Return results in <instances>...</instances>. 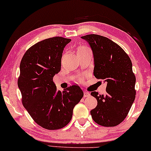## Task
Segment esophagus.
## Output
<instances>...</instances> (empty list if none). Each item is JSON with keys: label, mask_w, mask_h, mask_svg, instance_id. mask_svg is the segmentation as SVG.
Masks as SVG:
<instances>
[{"label": "esophagus", "mask_w": 151, "mask_h": 151, "mask_svg": "<svg viewBox=\"0 0 151 151\" xmlns=\"http://www.w3.org/2000/svg\"><path fill=\"white\" fill-rule=\"evenodd\" d=\"M90 96V94H89V93H88V92H87V91H85V92H84V97H85V98H87V97H89Z\"/></svg>", "instance_id": "1"}]
</instances>
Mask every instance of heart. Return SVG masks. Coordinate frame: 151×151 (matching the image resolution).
Instances as JSON below:
<instances>
[{"instance_id": "obj_1", "label": "heart", "mask_w": 151, "mask_h": 151, "mask_svg": "<svg viewBox=\"0 0 151 151\" xmlns=\"http://www.w3.org/2000/svg\"><path fill=\"white\" fill-rule=\"evenodd\" d=\"M83 49H86V48H84V47H81V48H79V50H83Z\"/></svg>"}]
</instances>
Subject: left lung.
<instances>
[{
    "mask_svg": "<svg viewBox=\"0 0 151 151\" xmlns=\"http://www.w3.org/2000/svg\"><path fill=\"white\" fill-rule=\"evenodd\" d=\"M81 38L92 50L93 75L107 83L105 94L91 93L98 103L90 114L99 125L116 126L126 119L135 99L136 78L132 62L118 44L107 37L91 34Z\"/></svg>",
    "mask_w": 151,
    "mask_h": 151,
    "instance_id": "left-lung-1",
    "label": "left lung"
}]
</instances>
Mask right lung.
<instances>
[{"label":"right lung","mask_w":151,"mask_h":151,"mask_svg":"<svg viewBox=\"0 0 151 151\" xmlns=\"http://www.w3.org/2000/svg\"><path fill=\"white\" fill-rule=\"evenodd\" d=\"M71 41L62 37L41 41L25 52L20 64L18 87L23 106L33 120L47 130L66 126L84 95L78 85L58 91L52 80L61 69L64 47Z\"/></svg>","instance_id":"add662e5"}]
</instances>
